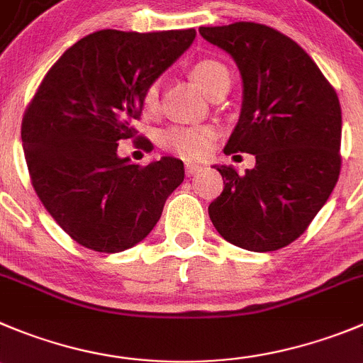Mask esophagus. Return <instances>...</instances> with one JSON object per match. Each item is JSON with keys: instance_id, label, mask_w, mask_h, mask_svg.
Returning <instances> with one entry per match:
<instances>
[{"instance_id": "esophagus-1", "label": "esophagus", "mask_w": 363, "mask_h": 363, "mask_svg": "<svg viewBox=\"0 0 363 363\" xmlns=\"http://www.w3.org/2000/svg\"><path fill=\"white\" fill-rule=\"evenodd\" d=\"M201 170H202V166L193 164V162H186V175H188V177H191V175L199 174V172H201Z\"/></svg>"}]
</instances>
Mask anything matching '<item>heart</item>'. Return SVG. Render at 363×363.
I'll list each match as a JSON object with an SVG mask.
<instances>
[{"instance_id":"heart-1","label":"heart","mask_w":363,"mask_h":363,"mask_svg":"<svg viewBox=\"0 0 363 363\" xmlns=\"http://www.w3.org/2000/svg\"><path fill=\"white\" fill-rule=\"evenodd\" d=\"M193 80L211 96L213 91L229 80L228 67L215 59H201L191 66ZM141 105L147 114H155L159 109V84H148L141 96ZM215 130L211 127H172L162 135V145L174 154L184 159H201L211 148Z\"/></svg>"}]
</instances>
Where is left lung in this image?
Masks as SVG:
<instances>
[{
  "instance_id": "1",
  "label": "left lung",
  "mask_w": 363,
  "mask_h": 363,
  "mask_svg": "<svg viewBox=\"0 0 363 363\" xmlns=\"http://www.w3.org/2000/svg\"><path fill=\"white\" fill-rule=\"evenodd\" d=\"M199 32L242 73V113L223 152L256 155L243 175L216 166L225 186L209 218L233 245L277 250L306 231L337 184L340 101L311 57L270 26L240 21Z\"/></svg>"
}]
</instances>
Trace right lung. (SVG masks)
I'll list each match as a JSON object with an SVG mask.
<instances>
[{
  "instance_id": "obj_1",
  "label": "right lung",
  "mask_w": 363,
  "mask_h": 363,
  "mask_svg": "<svg viewBox=\"0 0 363 363\" xmlns=\"http://www.w3.org/2000/svg\"><path fill=\"white\" fill-rule=\"evenodd\" d=\"M197 32L100 30L50 67L23 116L30 179L46 211L77 243L121 252L147 238L170 193L184 181L181 159L147 166L118 157V141L138 138L141 96Z\"/></svg>"
}]
</instances>
